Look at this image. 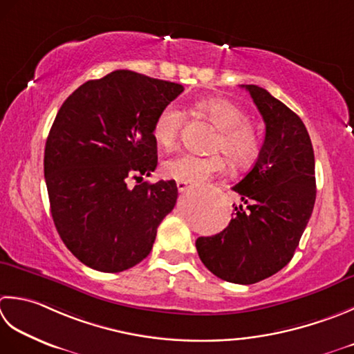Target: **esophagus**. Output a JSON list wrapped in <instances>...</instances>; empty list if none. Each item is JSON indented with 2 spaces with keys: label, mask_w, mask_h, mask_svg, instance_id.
I'll list each match as a JSON object with an SVG mask.
<instances>
[{
  "label": "esophagus",
  "mask_w": 354,
  "mask_h": 354,
  "mask_svg": "<svg viewBox=\"0 0 354 354\" xmlns=\"http://www.w3.org/2000/svg\"><path fill=\"white\" fill-rule=\"evenodd\" d=\"M192 185V183H185V181H176V187H178V190L179 192H185L187 189H189V187Z\"/></svg>",
  "instance_id": "obj_1"
}]
</instances>
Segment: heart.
Wrapping results in <instances>:
<instances>
[{"mask_svg": "<svg viewBox=\"0 0 354 354\" xmlns=\"http://www.w3.org/2000/svg\"><path fill=\"white\" fill-rule=\"evenodd\" d=\"M199 113L218 129L209 150L223 151L234 169H247L258 159L261 153V140L258 131L250 124L248 118L236 104L224 98H209L198 104ZM183 126V113L178 107L169 106L159 110L151 136L158 145L170 149L175 145L179 130ZM224 159L218 153L209 156L178 155L162 164L164 176L185 183H203L216 173L224 170Z\"/></svg>", "mask_w": 354, "mask_h": 354, "instance_id": "heart-1", "label": "heart"}]
</instances>
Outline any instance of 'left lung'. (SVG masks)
I'll return each mask as SVG.
<instances>
[{
    "mask_svg": "<svg viewBox=\"0 0 354 354\" xmlns=\"http://www.w3.org/2000/svg\"><path fill=\"white\" fill-rule=\"evenodd\" d=\"M244 87L266 122L253 169L233 187L242 204L223 232L198 238L210 272L233 283H256L292 261L316 199L315 151L304 122L266 88Z\"/></svg>",
    "mask_w": 354,
    "mask_h": 354,
    "instance_id": "obj_1",
    "label": "left lung"
}]
</instances>
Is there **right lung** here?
I'll return each mask as SVG.
<instances>
[{"mask_svg":"<svg viewBox=\"0 0 354 354\" xmlns=\"http://www.w3.org/2000/svg\"><path fill=\"white\" fill-rule=\"evenodd\" d=\"M181 84L115 71L80 86L48 131L44 178L55 227L82 264L118 273L147 258L176 204L175 181L141 183L156 169L151 126Z\"/></svg>","mask_w":354,"mask_h":354,"instance_id":"add662e5","label":"right lung"}]
</instances>
